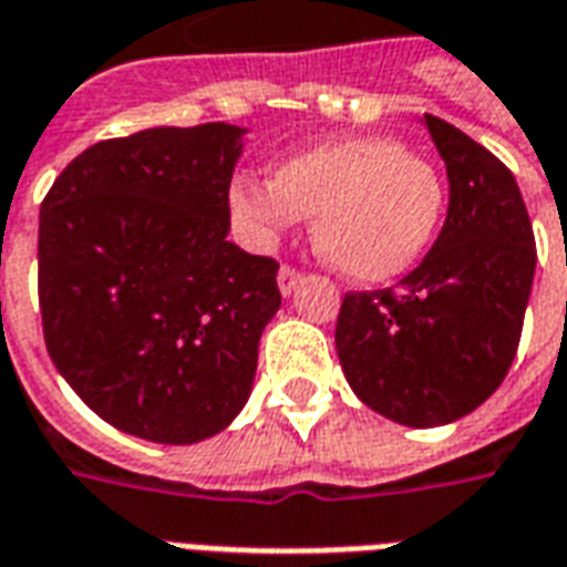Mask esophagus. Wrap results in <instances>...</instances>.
<instances>
[{
    "instance_id": "34e87169",
    "label": "esophagus",
    "mask_w": 567,
    "mask_h": 567,
    "mask_svg": "<svg viewBox=\"0 0 567 567\" xmlns=\"http://www.w3.org/2000/svg\"><path fill=\"white\" fill-rule=\"evenodd\" d=\"M276 282H279V291H282L285 297H291L297 291V285L303 282V272L297 270V267L282 264V267H279V276H276Z\"/></svg>"
}]
</instances>
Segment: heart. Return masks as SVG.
<instances>
[{"instance_id":"obj_1","label":"heart","mask_w":567,"mask_h":567,"mask_svg":"<svg viewBox=\"0 0 567 567\" xmlns=\"http://www.w3.org/2000/svg\"><path fill=\"white\" fill-rule=\"evenodd\" d=\"M228 209L251 240L316 219V246L354 282H390L421 261L444 209L430 162L393 137H342L276 165L272 183L234 179Z\"/></svg>"}]
</instances>
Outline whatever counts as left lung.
Returning <instances> with one entry per match:
<instances>
[{
  "label": "left lung",
  "mask_w": 567,
  "mask_h": 567,
  "mask_svg": "<svg viewBox=\"0 0 567 567\" xmlns=\"http://www.w3.org/2000/svg\"><path fill=\"white\" fill-rule=\"evenodd\" d=\"M423 125L451 183L442 234L396 288L351 291L337 318L358 400L417 430L460 421L505 381L538 261L514 174L456 125Z\"/></svg>",
  "instance_id": "obj_1"
}]
</instances>
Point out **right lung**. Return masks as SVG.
<instances>
[{"label": "right lung", "instance_id": "1", "mask_svg": "<svg viewBox=\"0 0 567 567\" xmlns=\"http://www.w3.org/2000/svg\"><path fill=\"white\" fill-rule=\"evenodd\" d=\"M246 128L204 123L99 141L38 216L50 360L92 412L158 444L221 433L246 405L282 306L279 264L228 240Z\"/></svg>", "mask_w": 567, "mask_h": 567}]
</instances>
